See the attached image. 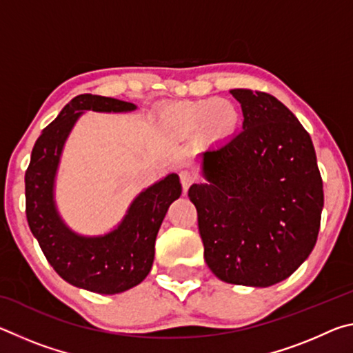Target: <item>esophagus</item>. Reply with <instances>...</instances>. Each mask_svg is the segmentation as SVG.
Here are the masks:
<instances>
[{
  "label": "esophagus",
  "instance_id": "esophagus-1",
  "mask_svg": "<svg viewBox=\"0 0 353 353\" xmlns=\"http://www.w3.org/2000/svg\"><path fill=\"white\" fill-rule=\"evenodd\" d=\"M179 177H181V183H182V188H183V193H187L188 188L191 187L196 182V177L194 174H191L190 171H181V174H179Z\"/></svg>",
  "mask_w": 353,
  "mask_h": 353
}]
</instances>
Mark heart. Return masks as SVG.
I'll list each match as a JSON object with an SVG mask.
<instances>
[{
  "label": "heart",
  "mask_w": 353,
  "mask_h": 353,
  "mask_svg": "<svg viewBox=\"0 0 353 353\" xmlns=\"http://www.w3.org/2000/svg\"><path fill=\"white\" fill-rule=\"evenodd\" d=\"M240 110L227 99L207 98L183 101L165 109L160 123L166 132L187 137L202 130L210 140H225L240 126Z\"/></svg>",
  "instance_id": "1"
}]
</instances>
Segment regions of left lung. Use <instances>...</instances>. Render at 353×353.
Returning <instances> with one entry per match:
<instances>
[{
    "label": "left lung",
    "instance_id": "obj_1",
    "mask_svg": "<svg viewBox=\"0 0 353 353\" xmlns=\"http://www.w3.org/2000/svg\"><path fill=\"white\" fill-rule=\"evenodd\" d=\"M230 93L241 104L243 130L199 154L205 182L191 185L188 198L214 276L266 288L312 254L324 190L313 141L294 113L268 93Z\"/></svg>",
    "mask_w": 353,
    "mask_h": 353
}]
</instances>
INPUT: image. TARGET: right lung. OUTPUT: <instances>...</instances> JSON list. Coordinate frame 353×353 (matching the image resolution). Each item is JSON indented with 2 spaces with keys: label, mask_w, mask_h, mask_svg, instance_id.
<instances>
[{
  "label": "right lung",
  "mask_w": 353,
  "mask_h": 353,
  "mask_svg": "<svg viewBox=\"0 0 353 353\" xmlns=\"http://www.w3.org/2000/svg\"><path fill=\"white\" fill-rule=\"evenodd\" d=\"M135 109L132 103L98 94L73 98L41 130L25 176L29 229L46 260L65 282L98 294H118L146 279L160 225L170 205L182 194L181 181L171 172L140 191L110 232L82 235L57 210L56 177L65 143L83 112L126 113Z\"/></svg>",
  "instance_id": "obj_1"
}]
</instances>
